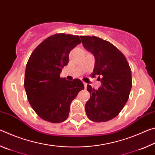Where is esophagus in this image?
I'll return each instance as SVG.
<instances>
[{"label": "esophagus", "instance_id": "obj_1", "mask_svg": "<svg viewBox=\"0 0 155 155\" xmlns=\"http://www.w3.org/2000/svg\"><path fill=\"white\" fill-rule=\"evenodd\" d=\"M83 84H84V86H85V88L87 87V84L85 82H84V81H83Z\"/></svg>", "mask_w": 155, "mask_h": 155}]
</instances>
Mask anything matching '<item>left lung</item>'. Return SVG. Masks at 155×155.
Segmentation results:
<instances>
[{
    "label": "left lung",
    "mask_w": 155,
    "mask_h": 155,
    "mask_svg": "<svg viewBox=\"0 0 155 155\" xmlns=\"http://www.w3.org/2000/svg\"><path fill=\"white\" fill-rule=\"evenodd\" d=\"M83 46L95 57L91 76L98 75L101 87L87 85L90 98L85 108L88 118L96 122L116 117L127 103L132 87L129 64L121 51L109 41L96 36H80Z\"/></svg>",
    "instance_id": "obj_1"
}]
</instances>
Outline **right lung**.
<instances>
[{
	"instance_id": "obj_1",
	"label": "right lung",
	"mask_w": 155,
	"mask_h": 155,
	"mask_svg": "<svg viewBox=\"0 0 155 155\" xmlns=\"http://www.w3.org/2000/svg\"><path fill=\"white\" fill-rule=\"evenodd\" d=\"M79 36L57 33L45 39L31 53L26 66L25 88L28 101L41 119L60 123L68 118L70 106L84 85L60 77L69 53L80 44Z\"/></svg>"
}]
</instances>
